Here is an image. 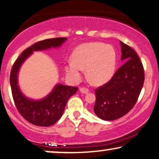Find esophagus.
Returning a JSON list of instances; mask_svg holds the SVG:
<instances>
[{"instance_id": "34e87169", "label": "esophagus", "mask_w": 159, "mask_h": 159, "mask_svg": "<svg viewBox=\"0 0 159 159\" xmlns=\"http://www.w3.org/2000/svg\"><path fill=\"white\" fill-rule=\"evenodd\" d=\"M80 92H81V93H84V94H86L89 92V89H86V88H84V87H81L80 88Z\"/></svg>"}]
</instances>
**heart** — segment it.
<instances>
[{"instance_id": "1", "label": "heart", "mask_w": 159, "mask_h": 159, "mask_svg": "<svg viewBox=\"0 0 159 159\" xmlns=\"http://www.w3.org/2000/svg\"><path fill=\"white\" fill-rule=\"evenodd\" d=\"M116 65V53L112 46L100 43H84L73 51L72 60L65 65V72L72 81L78 82L86 69L89 81L102 85L114 75Z\"/></svg>"}]
</instances>
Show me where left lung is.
I'll list each match as a JSON object with an SVG mask.
<instances>
[{
    "instance_id": "left-lung-1",
    "label": "left lung",
    "mask_w": 159,
    "mask_h": 159,
    "mask_svg": "<svg viewBox=\"0 0 159 159\" xmlns=\"http://www.w3.org/2000/svg\"><path fill=\"white\" fill-rule=\"evenodd\" d=\"M125 63L109 81L95 89L94 111L103 120H114L125 115L137 101L144 81V67L135 51L120 42Z\"/></svg>"
}]
</instances>
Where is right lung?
I'll return each instance as SVG.
<instances>
[{
  "instance_id": "1",
  "label": "right lung",
  "mask_w": 159,
  "mask_h": 159,
  "mask_svg": "<svg viewBox=\"0 0 159 159\" xmlns=\"http://www.w3.org/2000/svg\"><path fill=\"white\" fill-rule=\"evenodd\" d=\"M67 39L65 37H58L37 42L21 53L11 68L10 85L15 106L24 119L34 125L48 127L55 124L63 114L68 99L76 93L78 87L57 84L47 97L39 100H31L23 95L18 86L20 67L33 51L59 47Z\"/></svg>"
}]
</instances>
